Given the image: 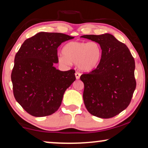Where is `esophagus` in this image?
Returning a JSON list of instances; mask_svg holds the SVG:
<instances>
[{
  "label": "esophagus",
  "mask_w": 148,
  "mask_h": 148,
  "mask_svg": "<svg viewBox=\"0 0 148 148\" xmlns=\"http://www.w3.org/2000/svg\"><path fill=\"white\" fill-rule=\"evenodd\" d=\"M80 76H81V73L78 71H77L75 73V77L77 79H79V78H80Z\"/></svg>",
  "instance_id": "obj_1"
}]
</instances>
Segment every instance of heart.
Listing matches in <instances>:
<instances>
[{
    "label": "heart",
    "mask_w": 148,
    "mask_h": 148,
    "mask_svg": "<svg viewBox=\"0 0 148 148\" xmlns=\"http://www.w3.org/2000/svg\"><path fill=\"white\" fill-rule=\"evenodd\" d=\"M63 55L58 57V61L63 65L77 63L83 71H91L99 65L102 57V49L97 42L71 41L63 49Z\"/></svg>",
    "instance_id": "obj_1"
}]
</instances>
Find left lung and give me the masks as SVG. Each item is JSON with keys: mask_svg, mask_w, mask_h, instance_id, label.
Segmentation results:
<instances>
[{"mask_svg": "<svg viewBox=\"0 0 148 148\" xmlns=\"http://www.w3.org/2000/svg\"><path fill=\"white\" fill-rule=\"evenodd\" d=\"M81 37L97 42L102 57L97 68L81 75L84 83L83 101L94 116L111 118L125 110L136 87L135 61L129 49L109 33Z\"/></svg>", "mask_w": 148, "mask_h": 148, "instance_id": "1", "label": "left lung"}]
</instances>
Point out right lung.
Wrapping results in <instances>:
<instances>
[{
  "instance_id": "1",
  "label": "right lung",
  "mask_w": 148,
  "mask_h": 148,
  "mask_svg": "<svg viewBox=\"0 0 148 148\" xmlns=\"http://www.w3.org/2000/svg\"><path fill=\"white\" fill-rule=\"evenodd\" d=\"M74 37L59 33L40 32L25 40L14 57L11 73L16 101L30 115H50L58 110L65 90L75 80V70L61 71L57 48Z\"/></svg>"
}]
</instances>
